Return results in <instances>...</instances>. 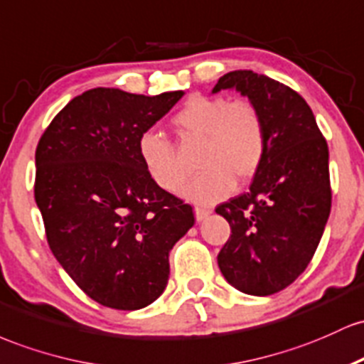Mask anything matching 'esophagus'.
I'll return each mask as SVG.
<instances>
[{"instance_id":"esophagus-1","label":"esophagus","mask_w":364,"mask_h":364,"mask_svg":"<svg viewBox=\"0 0 364 364\" xmlns=\"http://www.w3.org/2000/svg\"><path fill=\"white\" fill-rule=\"evenodd\" d=\"M210 213H211L210 208H201V206L194 208V215H196V220H198V222H203V220L206 218Z\"/></svg>"}]
</instances>
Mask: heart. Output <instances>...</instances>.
<instances>
[{
	"label": "heart",
	"instance_id": "heart-1",
	"mask_svg": "<svg viewBox=\"0 0 364 364\" xmlns=\"http://www.w3.org/2000/svg\"><path fill=\"white\" fill-rule=\"evenodd\" d=\"M183 142L201 141L198 168L201 173L182 189L189 201L211 204L227 198L234 182L256 175L267 154V124L249 100L222 94L193 96L171 118ZM137 156L149 178L166 193H175L187 177L170 139L146 130L137 139Z\"/></svg>",
	"mask_w": 364,
	"mask_h": 364
}]
</instances>
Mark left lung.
Returning a JSON list of instances; mask_svg holds the SVG:
<instances>
[{"label": "left lung", "instance_id": "8db88e82", "mask_svg": "<svg viewBox=\"0 0 364 364\" xmlns=\"http://www.w3.org/2000/svg\"><path fill=\"white\" fill-rule=\"evenodd\" d=\"M232 87L263 113L267 154L247 193L216 206L230 225L218 267L240 292L272 296L306 270L323 235L332 208L328 146L289 85L235 70L220 77L213 92Z\"/></svg>", "mask_w": 364, "mask_h": 364}]
</instances>
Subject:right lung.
<instances>
[{
  "mask_svg": "<svg viewBox=\"0 0 364 364\" xmlns=\"http://www.w3.org/2000/svg\"><path fill=\"white\" fill-rule=\"evenodd\" d=\"M182 91L96 87L65 106L36 149L34 198L51 252L96 303L141 309L170 275L168 252L194 225L193 206L149 178L137 139Z\"/></svg>",
  "mask_w": 364,
  "mask_h": 364,
  "instance_id": "obj_1",
  "label": "right lung"
}]
</instances>
